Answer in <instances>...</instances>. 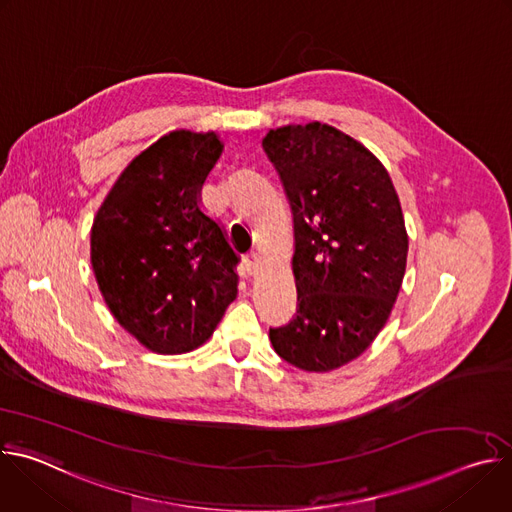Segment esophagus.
<instances>
[{
	"label": "esophagus",
	"mask_w": 512,
	"mask_h": 512,
	"mask_svg": "<svg viewBox=\"0 0 512 512\" xmlns=\"http://www.w3.org/2000/svg\"><path fill=\"white\" fill-rule=\"evenodd\" d=\"M241 265H243V271H245L247 275H255V273H257V269H259L257 253H255V251H251L249 255H245V257H243V261H241Z\"/></svg>",
	"instance_id": "obj_1"
}]
</instances>
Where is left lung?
<instances>
[{"instance_id": "1", "label": "left lung", "mask_w": 512, "mask_h": 512, "mask_svg": "<svg viewBox=\"0 0 512 512\" xmlns=\"http://www.w3.org/2000/svg\"><path fill=\"white\" fill-rule=\"evenodd\" d=\"M294 214L298 314L269 330L294 367L328 373L371 346L405 275L409 239L385 166L350 135L312 121L263 137Z\"/></svg>"}]
</instances>
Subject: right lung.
Masks as SVG:
<instances>
[{
    "instance_id": "obj_1",
    "label": "right lung",
    "mask_w": 512,
    "mask_h": 512,
    "mask_svg": "<svg viewBox=\"0 0 512 512\" xmlns=\"http://www.w3.org/2000/svg\"><path fill=\"white\" fill-rule=\"evenodd\" d=\"M223 154L214 131H170L117 178L91 229V263L115 320L145 348L204 344L237 298L239 257L200 208Z\"/></svg>"
}]
</instances>
